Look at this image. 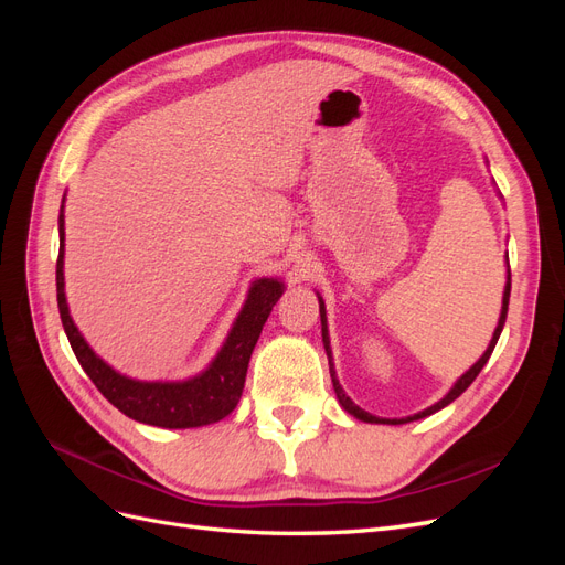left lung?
I'll use <instances>...</instances> for the list:
<instances>
[{
  "mask_svg": "<svg viewBox=\"0 0 565 565\" xmlns=\"http://www.w3.org/2000/svg\"><path fill=\"white\" fill-rule=\"evenodd\" d=\"M509 292H511V270H509V276H507V287H504V299H502V313H500V322H498V328H494V334H492V341H490V347L486 349V353L478 358V363L467 372V374H461V377L457 380V384L450 388V393L443 401H438L436 405H431V407H426V409H422V413H417V415H413V417H405V419H382V417H374V415H370V413H365L363 407H358L347 393H344V388L339 386V380H337V374H334V365H332V351H330V339H328V324H324V303H322V299H318L320 301V322H322V344H324V351H328V358H330V377H332V386H334V393H337V398H339V403H341V407L347 409L349 415H353L355 419H361V422H370V424H405V422H415V419H422V417H429V415H434V413H438L440 407H446V405H450L455 398H459L461 393H465L469 386H471V382L478 377V372L483 370V365L488 363V358H490V353H492V349H494V344H498V339H500V334H502V328H504V320H507V309H509Z\"/></svg>",
  "mask_w": 565,
  "mask_h": 565,
  "instance_id": "left-lung-1",
  "label": "left lung"
}]
</instances>
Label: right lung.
<instances>
[{
  "label": "right lung",
  "mask_w": 565,
  "mask_h": 565,
  "mask_svg": "<svg viewBox=\"0 0 565 565\" xmlns=\"http://www.w3.org/2000/svg\"><path fill=\"white\" fill-rule=\"evenodd\" d=\"M58 235L61 249L56 262V297L67 341H71L82 370L89 374L96 388L119 413L136 422L162 426V429H193V426L212 424L231 415L243 396L254 344L262 334L270 309L282 295V285L270 278L256 280L252 285L245 309L237 316L224 349L218 351L216 361L200 377L188 382H136L122 377V374H117L100 361L87 341L82 339L71 313H67L63 292V210L58 216Z\"/></svg>",
  "instance_id": "add662e5"
}]
</instances>
